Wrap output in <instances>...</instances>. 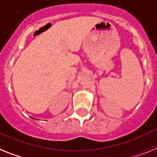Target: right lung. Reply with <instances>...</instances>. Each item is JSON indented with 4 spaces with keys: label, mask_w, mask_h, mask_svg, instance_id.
I'll use <instances>...</instances> for the list:
<instances>
[{
    "label": "right lung",
    "mask_w": 157,
    "mask_h": 157,
    "mask_svg": "<svg viewBox=\"0 0 157 157\" xmlns=\"http://www.w3.org/2000/svg\"><path fill=\"white\" fill-rule=\"evenodd\" d=\"M34 119H35V118H34Z\"/></svg>",
    "instance_id": "add662e5"
}]
</instances>
